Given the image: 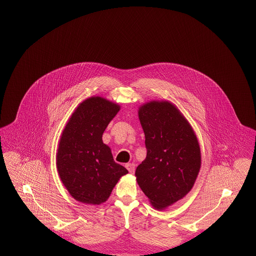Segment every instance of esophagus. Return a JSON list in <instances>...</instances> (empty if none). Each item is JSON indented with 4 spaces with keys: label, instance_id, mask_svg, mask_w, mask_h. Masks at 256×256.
Masks as SVG:
<instances>
[{
    "label": "esophagus",
    "instance_id": "34e87169",
    "mask_svg": "<svg viewBox=\"0 0 256 256\" xmlns=\"http://www.w3.org/2000/svg\"><path fill=\"white\" fill-rule=\"evenodd\" d=\"M126 168L128 170V172H130V174H134L135 172V164H126Z\"/></svg>",
    "mask_w": 256,
    "mask_h": 256
}]
</instances>
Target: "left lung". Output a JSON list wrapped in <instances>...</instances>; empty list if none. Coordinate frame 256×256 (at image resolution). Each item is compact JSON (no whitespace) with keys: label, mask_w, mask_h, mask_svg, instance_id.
<instances>
[{"label":"left lung","mask_w":256,"mask_h":256,"mask_svg":"<svg viewBox=\"0 0 256 256\" xmlns=\"http://www.w3.org/2000/svg\"><path fill=\"white\" fill-rule=\"evenodd\" d=\"M139 118L146 156L135 176L152 205L162 210L193 187L201 166L200 146L190 124L170 102L146 104Z\"/></svg>","instance_id":"1"}]
</instances>
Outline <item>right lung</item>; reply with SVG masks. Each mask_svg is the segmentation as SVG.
<instances>
[{
  "label": "right lung",
  "mask_w": 256,
  "mask_h": 256,
  "mask_svg": "<svg viewBox=\"0 0 256 256\" xmlns=\"http://www.w3.org/2000/svg\"><path fill=\"white\" fill-rule=\"evenodd\" d=\"M120 108L94 96L82 102L66 125L57 154V168L67 190L82 203L100 205L108 200L128 170L113 160L102 134Z\"/></svg>",
  "instance_id": "obj_1"
}]
</instances>
